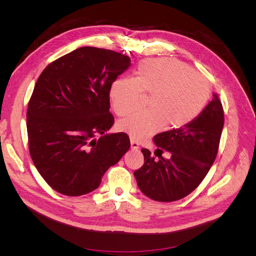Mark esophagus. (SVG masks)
Wrapping results in <instances>:
<instances>
[{
  "mask_svg": "<svg viewBox=\"0 0 256 256\" xmlns=\"http://www.w3.org/2000/svg\"><path fill=\"white\" fill-rule=\"evenodd\" d=\"M130 143H131V148H132V150H138V147H140L138 143L136 142L134 140H132V138L130 140Z\"/></svg>",
  "mask_w": 256,
  "mask_h": 256,
  "instance_id": "1",
  "label": "esophagus"
}]
</instances>
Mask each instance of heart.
Instances as JSON below:
<instances>
[{"label":"heart","instance_id":"obj_1","mask_svg":"<svg viewBox=\"0 0 256 256\" xmlns=\"http://www.w3.org/2000/svg\"><path fill=\"white\" fill-rule=\"evenodd\" d=\"M145 95H152L150 110L122 120L118 128L134 140H144L166 125L177 129L188 125L203 111L210 84L203 74L174 58L146 60L138 65L134 79L120 78L110 88L115 113L126 116L134 111Z\"/></svg>","mask_w":256,"mask_h":256}]
</instances>
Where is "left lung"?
I'll use <instances>...</instances> for the list:
<instances>
[{"mask_svg": "<svg viewBox=\"0 0 256 256\" xmlns=\"http://www.w3.org/2000/svg\"><path fill=\"white\" fill-rule=\"evenodd\" d=\"M212 97L188 125L154 136L159 160H154L148 150H141L144 164L134 171V177L147 198L174 202L190 194L203 182L218 154L224 125L221 100L216 94ZM164 149L172 152L168 160L160 156Z\"/></svg>", "mask_w": 256, "mask_h": 256, "instance_id": "left-lung-1", "label": "left lung"}]
</instances>
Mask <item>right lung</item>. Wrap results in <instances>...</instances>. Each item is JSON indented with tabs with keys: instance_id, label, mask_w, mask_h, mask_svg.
Masks as SVG:
<instances>
[{
	"instance_id": "add662e5",
	"label": "right lung",
	"mask_w": 256,
	"mask_h": 256,
	"mask_svg": "<svg viewBox=\"0 0 256 256\" xmlns=\"http://www.w3.org/2000/svg\"><path fill=\"white\" fill-rule=\"evenodd\" d=\"M130 66V58L82 47L46 67L28 106L30 158L52 189L79 196L99 187L110 166L130 147L125 132L106 134L114 124L112 83Z\"/></svg>"
}]
</instances>
